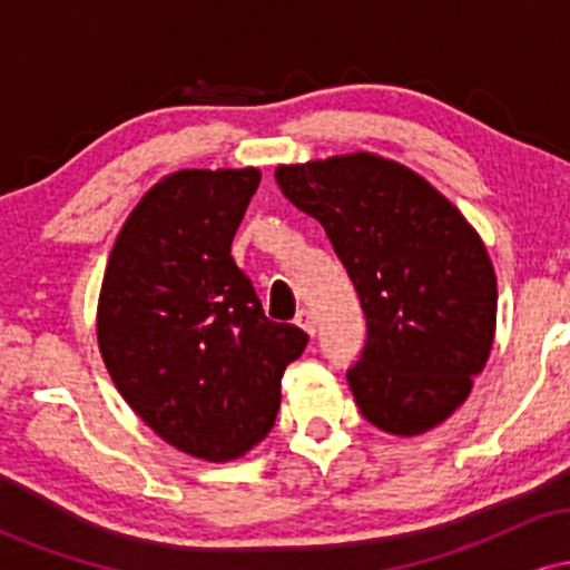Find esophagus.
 I'll list each match as a JSON object with an SVG mask.
<instances>
[{
    "label": "esophagus",
    "instance_id": "obj_1",
    "mask_svg": "<svg viewBox=\"0 0 570 570\" xmlns=\"http://www.w3.org/2000/svg\"><path fill=\"white\" fill-rule=\"evenodd\" d=\"M294 324H297L303 332H307V335H313V332H316V318H313V313L307 311V307L297 311V316H294Z\"/></svg>",
    "mask_w": 570,
    "mask_h": 570
}]
</instances>
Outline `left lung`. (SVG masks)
<instances>
[{"label": "left lung", "mask_w": 570, "mask_h": 570, "mask_svg": "<svg viewBox=\"0 0 570 570\" xmlns=\"http://www.w3.org/2000/svg\"><path fill=\"white\" fill-rule=\"evenodd\" d=\"M281 193L322 222L367 318L348 370L372 426L421 436L472 394L495 335L499 286L480 233L436 187L372 153L278 166Z\"/></svg>", "instance_id": "8db88e82"}]
</instances>
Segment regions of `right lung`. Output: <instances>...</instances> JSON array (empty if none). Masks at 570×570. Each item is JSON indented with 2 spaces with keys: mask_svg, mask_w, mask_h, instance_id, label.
Here are the masks:
<instances>
[{
  "mask_svg": "<svg viewBox=\"0 0 570 570\" xmlns=\"http://www.w3.org/2000/svg\"><path fill=\"white\" fill-rule=\"evenodd\" d=\"M257 168H181L144 193L104 271L96 335L115 389L160 440L227 463L267 436L307 335L265 316L230 257Z\"/></svg>",
  "mask_w": 570,
  "mask_h": 570,
  "instance_id": "add662e5",
  "label": "right lung"
}]
</instances>
